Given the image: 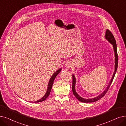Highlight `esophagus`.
<instances>
[{"label": "esophagus", "mask_w": 126, "mask_h": 126, "mask_svg": "<svg viewBox=\"0 0 126 126\" xmlns=\"http://www.w3.org/2000/svg\"><path fill=\"white\" fill-rule=\"evenodd\" d=\"M72 63H71L70 62H68L67 63H66V67L67 68H68V69H70V68H71L72 67Z\"/></svg>", "instance_id": "34e87169"}]
</instances>
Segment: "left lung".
<instances>
[{"instance_id": "left-lung-1", "label": "left lung", "mask_w": 126, "mask_h": 126, "mask_svg": "<svg viewBox=\"0 0 126 126\" xmlns=\"http://www.w3.org/2000/svg\"><path fill=\"white\" fill-rule=\"evenodd\" d=\"M105 38L106 39V40H108V41H109L110 44H111L113 46V49H114V55H115V70H114V72L112 75V77L110 79V82H109V84L108 85V87L107 88L105 89L104 92L101 94H99L98 96L96 97H94V98H91V99H85L84 98H82L77 93L76 90H75V84H76V79H75V77L74 76V75H72V92L73 94L75 95V97L77 98V99L79 100V101L82 102L84 103H91V102H94L98 101L99 99L102 98L104 95L105 94L107 93L108 92V90L110 86V84H111L113 79L114 78V76L115 75L116 72V70L117 69V66H118V55H117V45L116 43V40L114 38V37L112 33V32H110L109 29H107L106 32H105Z\"/></svg>"}]
</instances>
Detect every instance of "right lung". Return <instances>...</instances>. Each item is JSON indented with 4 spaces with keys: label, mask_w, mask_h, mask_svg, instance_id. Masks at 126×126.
<instances>
[{
    "label": "right lung",
    "mask_w": 126,
    "mask_h": 126,
    "mask_svg": "<svg viewBox=\"0 0 126 126\" xmlns=\"http://www.w3.org/2000/svg\"><path fill=\"white\" fill-rule=\"evenodd\" d=\"M62 70V68H60L59 69H58V70H57V71L55 72L52 75L51 78H50L49 79V82L48 83V85H47V90L46 92V94H44V96L41 98L40 99L37 100V101L34 102V103H36V102H42V101H44L45 100H46L48 97V95L50 94V92H51V89H52V86H53V82H54V80L55 79V78L56 77L57 75H58V74H59L60 73V72ZM32 102V103H34L33 102Z\"/></svg>",
    "instance_id": "obj_1"
}]
</instances>
